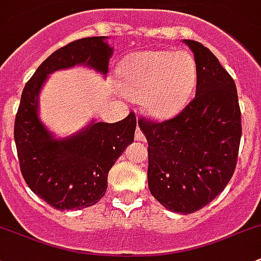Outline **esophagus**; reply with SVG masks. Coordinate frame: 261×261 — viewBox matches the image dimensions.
Instances as JSON below:
<instances>
[{"label":"esophagus","instance_id":"obj_1","mask_svg":"<svg viewBox=\"0 0 261 261\" xmlns=\"http://www.w3.org/2000/svg\"><path fill=\"white\" fill-rule=\"evenodd\" d=\"M135 139L138 140V141H145V135L144 134H142V131L140 130V128H138V130H136V134H135Z\"/></svg>","mask_w":261,"mask_h":261}]
</instances>
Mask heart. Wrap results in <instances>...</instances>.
I'll return each instance as SVG.
<instances>
[{
	"label": "heart",
	"instance_id": "b5f03b06",
	"mask_svg": "<svg viewBox=\"0 0 261 261\" xmlns=\"http://www.w3.org/2000/svg\"><path fill=\"white\" fill-rule=\"evenodd\" d=\"M119 86L139 100L156 120L176 116L188 106L197 86V64L190 52L145 51L126 57L117 68Z\"/></svg>",
	"mask_w": 261,
	"mask_h": 261
}]
</instances>
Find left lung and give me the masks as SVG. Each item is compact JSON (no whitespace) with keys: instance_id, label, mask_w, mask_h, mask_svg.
Here are the masks:
<instances>
[{"instance_id":"left-lung-1","label":"left lung","mask_w":261,"mask_h":261,"mask_svg":"<svg viewBox=\"0 0 261 261\" xmlns=\"http://www.w3.org/2000/svg\"><path fill=\"white\" fill-rule=\"evenodd\" d=\"M197 64L194 100L174 119H140L149 144L147 181L151 195L175 213L200 210L227 185L241 138V114L235 82L209 48L182 40Z\"/></svg>"}]
</instances>
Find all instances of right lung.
<instances>
[{
	"label": "right lung",
	"instance_id": "1",
	"mask_svg": "<svg viewBox=\"0 0 261 261\" xmlns=\"http://www.w3.org/2000/svg\"><path fill=\"white\" fill-rule=\"evenodd\" d=\"M109 37L73 41L50 55L22 91L15 121V142L21 172L29 188L57 210L95 205L106 193L108 175L134 141L136 117L119 122L91 120L67 138H56L40 119L41 89L51 73L85 66L106 76L114 48Z\"/></svg>",
	"mask_w": 261,
	"mask_h": 261
}]
</instances>
